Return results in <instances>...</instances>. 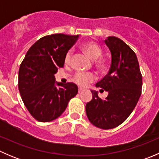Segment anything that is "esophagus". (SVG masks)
Segmentation results:
<instances>
[{"instance_id":"obj_1","label":"esophagus","mask_w":159,"mask_h":159,"mask_svg":"<svg viewBox=\"0 0 159 159\" xmlns=\"http://www.w3.org/2000/svg\"><path fill=\"white\" fill-rule=\"evenodd\" d=\"M83 91L82 89H78V93H81Z\"/></svg>"}]
</instances>
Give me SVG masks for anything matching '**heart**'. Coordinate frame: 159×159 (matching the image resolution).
<instances>
[{
    "label": "heart",
    "instance_id": "obj_1",
    "mask_svg": "<svg viewBox=\"0 0 159 159\" xmlns=\"http://www.w3.org/2000/svg\"><path fill=\"white\" fill-rule=\"evenodd\" d=\"M81 48L89 57L92 59H96L102 55V49L94 42L86 43V44H83ZM71 55L72 52L70 51H68L66 53L65 56V64H67V65L70 64V60H71ZM95 65L102 69H104L106 67V63L102 59L98 60L95 62ZM95 79L96 75L92 72H78L74 76V81L81 87H86V86H88V84L94 81Z\"/></svg>",
    "mask_w": 159,
    "mask_h": 159
}]
</instances>
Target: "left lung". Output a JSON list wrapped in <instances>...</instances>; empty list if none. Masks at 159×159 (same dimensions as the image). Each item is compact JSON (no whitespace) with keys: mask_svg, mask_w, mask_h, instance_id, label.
Returning a JSON list of instances; mask_svg holds the SVG:
<instances>
[{"mask_svg":"<svg viewBox=\"0 0 159 159\" xmlns=\"http://www.w3.org/2000/svg\"><path fill=\"white\" fill-rule=\"evenodd\" d=\"M105 42L111 51V64L96 87L105 89L108 95L102 99L98 91H91L92 99L85 110L91 124L111 129L122 124L135 108L142 94V75L135 53L122 40L111 36Z\"/></svg>","mask_w":159,"mask_h":159,"instance_id":"1","label":"left lung"}]
</instances>
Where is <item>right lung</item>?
<instances>
[{"mask_svg":"<svg viewBox=\"0 0 159 159\" xmlns=\"http://www.w3.org/2000/svg\"><path fill=\"white\" fill-rule=\"evenodd\" d=\"M78 37L64 34L43 37L30 48L20 64L18 89L27 109L37 121L57 118L78 94L76 84L55 82L54 74L64 67L65 54Z\"/></svg>","mask_w":159,"mask_h":159,"instance_id":"obj_1","label":"right lung"}]
</instances>
